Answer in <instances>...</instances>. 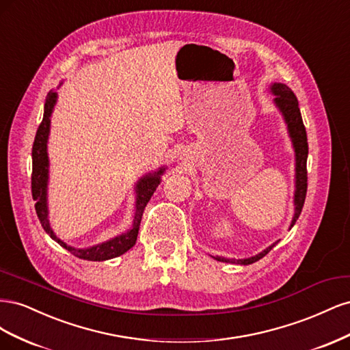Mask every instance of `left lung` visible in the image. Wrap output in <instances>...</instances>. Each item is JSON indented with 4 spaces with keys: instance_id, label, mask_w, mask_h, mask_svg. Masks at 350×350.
<instances>
[{
    "instance_id": "1",
    "label": "left lung",
    "mask_w": 350,
    "mask_h": 350,
    "mask_svg": "<svg viewBox=\"0 0 350 350\" xmlns=\"http://www.w3.org/2000/svg\"><path fill=\"white\" fill-rule=\"evenodd\" d=\"M271 92L276 94V102L278 108L282 111L286 122H288V129L291 139L295 147V153H296V191H295V216L292 220V225H295V221L298 220L304 203H305V197H306V188H308V172H306V157H308V140H306V130L301 116V111L298 107V99H296L295 93L286 86V84L282 83H274L271 86ZM278 242H274L271 247L267 250H264L260 252L258 256L245 258V260H234V258H224V257H217L216 260L224 261V262H235V264H243V266H248V264H252L262 258L266 254L271 251V248L276 245Z\"/></svg>"
}]
</instances>
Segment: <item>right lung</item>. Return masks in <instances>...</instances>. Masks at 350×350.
<instances>
[{
    "mask_svg": "<svg viewBox=\"0 0 350 350\" xmlns=\"http://www.w3.org/2000/svg\"><path fill=\"white\" fill-rule=\"evenodd\" d=\"M57 102V93L49 92L46 100H45V111H44V118L39 124V129L35 135L33 147H31V197L35 200V208L36 215L39 217V221L42 228L45 229L51 238L57 241L61 247L68 250L72 256H76L83 260L89 261H103V260H111L113 257L122 256L124 252L129 251L134 247L137 241V235H139V229L142 224V216L143 211L152 198L153 193L156 191L157 185L161 184V175L163 174V169H159L157 172L146 175L140 183L137 184V203H135V216H134V224L131 230L126 232V234L116 237L108 242H103L100 245L86 248V250H77L74 247L67 245V243L58 239L54 232H52L48 220V207H46V184H48V153H46V142H48V134H49V122H51V113L54 109V105Z\"/></svg>",
    "mask_w": 350,
    "mask_h": 350,
    "instance_id": "right-lung-1",
    "label": "right lung"
}]
</instances>
